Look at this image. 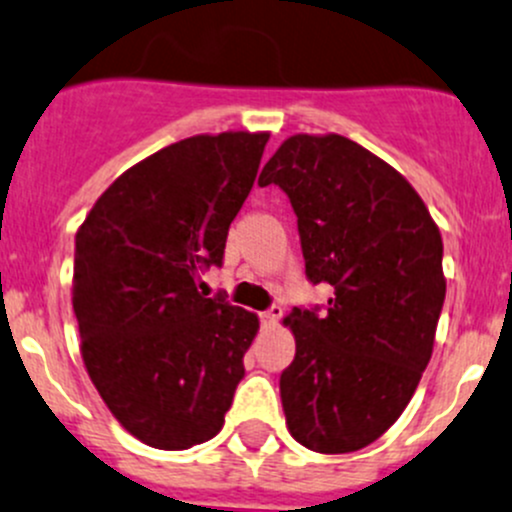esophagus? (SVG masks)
<instances>
[{
  "instance_id": "obj_1",
  "label": "esophagus",
  "mask_w": 512,
  "mask_h": 512,
  "mask_svg": "<svg viewBox=\"0 0 512 512\" xmlns=\"http://www.w3.org/2000/svg\"><path fill=\"white\" fill-rule=\"evenodd\" d=\"M281 315H283L281 305H271V308H268L266 313H261V323L266 325V328H273V325H276L278 320H281Z\"/></svg>"
}]
</instances>
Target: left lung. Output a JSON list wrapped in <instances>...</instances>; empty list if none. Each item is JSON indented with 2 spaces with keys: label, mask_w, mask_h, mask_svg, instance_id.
<instances>
[{
  "label": "left lung",
  "mask_w": 512,
  "mask_h": 512,
  "mask_svg": "<svg viewBox=\"0 0 512 512\" xmlns=\"http://www.w3.org/2000/svg\"><path fill=\"white\" fill-rule=\"evenodd\" d=\"M258 184L288 194L305 273L335 288L323 315L283 318L288 431L310 451H360L402 416L431 360L446 298L439 226L392 165L335 133L283 140Z\"/></svg>",
  "instance_id": "8db88e82"
}]
</instances>
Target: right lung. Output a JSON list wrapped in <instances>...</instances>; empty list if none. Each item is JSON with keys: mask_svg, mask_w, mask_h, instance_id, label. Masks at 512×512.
<instances>
[{"mask_svg": "<svg viewBox=\"0 0 512 512\" xmlns=\"http://www.w3.org/2000/svg\"><path fill=\"white\" fill-rule=\"evenodd\" d=\"M268 133L194 135L125 170L76 234L73 313L100 399L142 444L214 439L244 377L256 313L204 298Z\"/></svg>", "mask_w": 512, "mask_h": 512, "instance_id": "right-lung-1", "label": "right lung"}]
</instances>
